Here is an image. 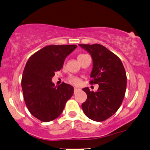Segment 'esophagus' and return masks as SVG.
<instances>
[{
  "label": "esophagus",
  "mask_w": 150,
  "mask_h": 150,
  "mask_svg": "<svg viewBox=\"0 0 150 150\" xmlns=\"http://www.w3.org/2000/svg\"><path fill=\"white\" fill-rule=\"evenodd\" d=\"M78 90H79V88H76V87H75V88H74V93H76Z\"/></svg>",
  "instance_id": "34e87169"
}]
</instances>
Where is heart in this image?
<instances>
[{
  "label": "heart",
  "mask_w": 150,
  "mask_h": 150,
  "mask_svg": "<svg viewBox=\"0 0 150 150\" xmlns=\"http://www.w3.org/2000/svg\"><path fill=\"white\" fill-rule=\"evenodd\" d=\"M84 55H86V54H81L78 55L77 57V59L79 60L82 57H84ZM69 81L71 83V84H73L74 85H79L80 84V79L78 77H71L69 78Z\"/></svg>",
  "instance_id": "b5f03b06"
}]
</instances>
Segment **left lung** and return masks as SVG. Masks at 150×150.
Returning a JSON list of instances; mask_svg holds the SVG:
<instances>
[{"label": "left lung", "instance_id": "8db88e82", "mask_svg": "<svg viewBox=\"0 0 150 150\" xmlns=\"http://www.w3.org/2000/svg\"><path fill=\"white\" fill-rule=\"evenodd\" d=\"M87 51L93 59L91 73V84L99 85L97 91L82 89L87 99L81 105L88 118L100 122L107 120L117 111L124 98L127 87V75L121 60L100 44H79Z\"/></svg>", "mask_w": 150, "mask_h": 150}]
</instances>
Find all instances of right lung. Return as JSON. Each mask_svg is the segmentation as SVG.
I'll list each match as a JSON object with an SVG mask.
<instances>
[{
    "label": "right lung",
    "instance_id": "add662e5",
    "mask_svg": "<svg viewBox=\"0 0 150 150\" xmlns=\"http://www.w3.org/2000/svg\"><path fill=\"white\" fill-rule=\"evenodd\" d=\"M77 47L48 45L33 54L25 66L21 80L25 102L30 113L43 122H50L59 116L74 93L71 85L63 82L54 86L52 78Z\"/></svg>",
    "mask_w": 150,
    "mask_h": 150
}]
</instances>
